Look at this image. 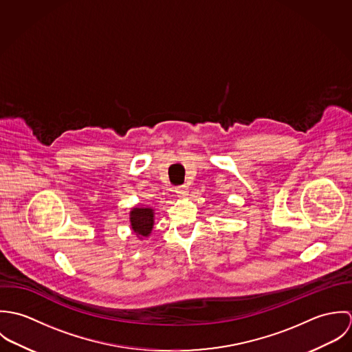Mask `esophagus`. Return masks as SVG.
<instances>
[{"mask_svg":"<svg viewBox=\"0 0 352 352\" xmlns=\"http://www.w3.org/2000/svg\"><path fill=\"white\" fill-rule=\"evenodd\" d=\"M175 192H176V195H177V198H187L190 190H188L187 186H180V187L175 188Z\"/></svg>","mask_w":352,"mask_h":352,"instance_id":"1","label":"esophagus"}]
</instances>
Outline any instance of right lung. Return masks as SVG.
<instances>
[{
	"instance_id": "add662e5",
	"label": "right lung",
	"mask_w": 352,
	"mask_h": 352,
	"mask_svg": "<svg viewBox=\"0 0 352 352\" xmlns=\"http://www.w3.org/2000/svg\"><path fill=\"white\" fill-rule=\"evenodd\" d=\"M133 232L140 237H149L154 225V210L151 207H133L130 211Z\"/></svg>"
}]
</instances>
